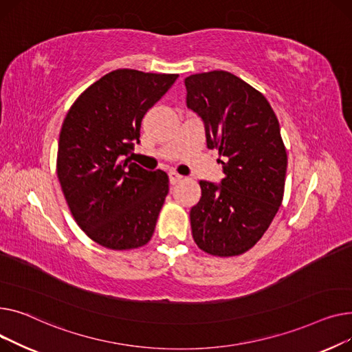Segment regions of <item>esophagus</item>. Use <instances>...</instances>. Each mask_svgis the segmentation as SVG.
<instances>
[{"mask_svg":"<svg viewBox=\"0 0 352 352\" xmlns=\"http://www.w3.org/2000/svg\"><path fill=\"white\" fill-rule=\"evenodd\" d=\"M182 179H183V176H180V175H179V173H176V172H170V173H169L170 184H177Z\"/></svg>","mask_w":352,"mask_h":352,"instance_id":"34e87169","label":"esophagus"}]
</instances>
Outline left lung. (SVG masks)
Returning <instances> with one entry per match:
<instances>
[{
  "label": "left lung",
  "instance_id": "left-lung-1",
  "mask_svg": "<svg viewBox=\"0 0 352 352\" xmlns=\"http://www.w3.org/2000/svg\"><path fill=\"white\" fill-rule=\"evenodd\" d=\"M184 85L186 105L201 118L224 173L220 184L199 182L192 234L206 253L239 256L263 237L283 201L287 152L278 119L261 92L230 72L195 74Z\"/></svg>",
  "mask_w": 352,
  "mask_h": 352
}]
</instances>
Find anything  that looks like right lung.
I'll return each instance as SVG.
<instances>
[{
    "label": "right lung",
    "mask_w": 352,
    "mask_h": 352,
    "mask_svg": "<svg viewBox=\"0 0 352 352\" xmlns=\"http://www.w3.org/2000/svg\"><path fill=\"white\" fill-rule=\"evenodd\" d=\"M179 75L116 69L82 92L58 142L56 173L69 210L89 239L112 250L146 244L169 192L163 170L131 162L143 116Z\"/></svg>",
    "instance_id": "add662e5"
}]
</instances>
